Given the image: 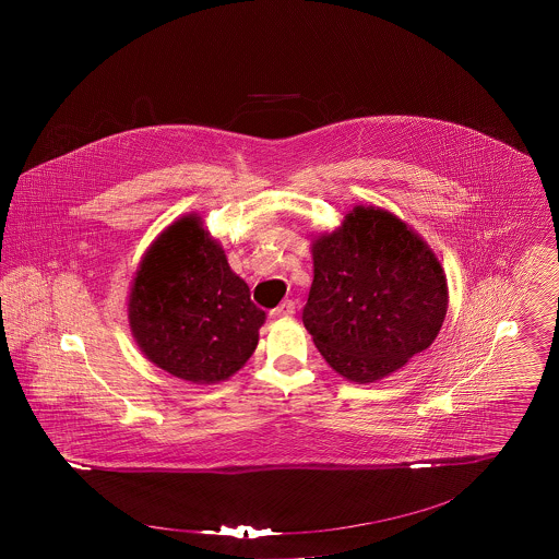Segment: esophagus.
<instances>
[{
  "label": "esophagus",
  "mask_w": 559,
  "mask_h": 559,
  "mask_svg": "<svg viewBox=\"0 0 559 559\" xmlns=\"http://www.w3.org/2000/svg\"><path fill=\"white\" fill-rule=\"evenodd\" d=\"M293 314H295V301L293 299H285L274 310H270L272 319H287V317H293Z\"/></svg>",
  "instance_id": "obj_1"
}]
</instances>
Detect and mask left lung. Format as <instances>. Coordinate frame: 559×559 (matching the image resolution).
I'll use <instances>...</instances> for the list:
<instances>
[{"label": "left lung", "mask_w": 559, "mask_h": 559, "mask_svg": "<svg viewBox=\"0 0 559 559\" xmlns=\"http://www.w3.org/2000/svg\"><path fill=\"white\" fill-rule=\"evenodd\" d=\"M312 255L301 320L335 371L371 383L431 346L447 314V278L399 217L356 207L314 242Z\"/></svg>", "instance_id": "obj_1"}]
</instances>
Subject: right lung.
Segmentation results:
<instances>
[{
  "mask_svg": "<svg viewBox=\"0 0 559 559\" xmlns=\"http://www.w3.org/2000/svg\"><path fill=\"white\" fill-rule=\"evenodd\" d=\"M266 312L194 215L169 226L133 278L130 324L151 362L192 383L228 379L258 346Z\"/></svg>",
  "mask_w": 559,
  "mask_h": 559,
  "instance_id": "right-lung-1",
  "label": "right lung"
}]
</instances>
